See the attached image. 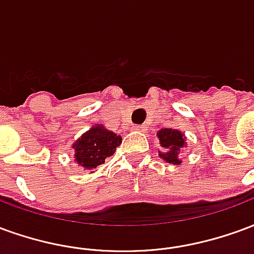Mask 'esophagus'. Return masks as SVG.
I'll list each match as a JSON object with an SVG mask.
<instances>
[{
	"label": "esophagus",
	"mask_w": 254,
	"mask_h": 254,
	"mask_svg": "<svg viewBox=\"0 0 254 254\" xmlns=\"http://www.w3.org/2000/svg\"><path fill=\"white\" fill-rule=\"evenodd\" d=\"M130 129L134 130V132H144V130H145V127H144V125H133Z\"/></svg>",
	"instance_id": "1"
}]
</instances>
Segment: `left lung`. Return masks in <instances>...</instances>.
<instances>
[{
  "instance_id": "obj_1",
  "label": "left lung",
  "mask_w": 254,
  "mask_h": 254,
  "mask_svg": "<svg viewBox=\"0 0 254 254\" xmlns=\"http://www.w3.org/2000/svg\"><path fill=\"white\" fill-rule=\"evenodd\" d=\"M159 138V144L162 151L159 149V156L167 163L171 165H181L182 160L180 159L184 148H187V136L173 127H163L156 133Z\"/></svg>"
}]
</instances>
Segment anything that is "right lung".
I'll return each mask as SVG.
<instances>
[{"mask_svg": "<svg viewBox=\"0 0 254 254\" xmlns=\"http://www.w3.org/2000/svg\"><path fill=\"white\" fill-rule=\"evenodd\" d=\"M121 143V136L106 129L102 124H96L72 144L74 162L84 170H95L114 155Z\"/></svg>", "mask_w": 254, "mask_h": 254, "instance_id": "add662e5", "label": "right lung"}]
</instances>
